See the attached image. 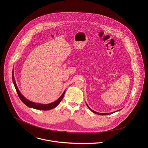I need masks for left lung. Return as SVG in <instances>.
I'll return each mask as SVG.
<instances>
[{"mask_svg":"<svg viewBox=\"0 0 148 148\" xmlns=\"http://www.w3.org/2000/svg\"><path fill=\"white\" fill-rule=\"evenodd\" d=\"M86 106H88V108L93 112V113H95V114H99V115H108V114H112V113H113L114 112H112V113H99V112H95V111H94V110H93L92 109H91L89 107V106L87 105V104L86 103ZM119 110H120H120H117V111H116L115 112H117V111H119Z\"/></svg>","mask_w":148,"mask_h":148,"instance_id":"obj_1","label":"left lung"}]
</instances>
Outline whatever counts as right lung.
Returning a JSON list of instances; mask_svg holds the SVG:
<instances>
[{
    "label": "right lung",
    "mask_w": 148,
    "mask_h": 148,
    "mask_svg": "<svg viewBox=\"0 0 148 148\" xmlns=\"http://www.w3.org/2000/svg\"><path fill=\"white\" fill-rule=\"evenodd\" d=\"M14 71V70H13ZM12 80H13V83L14 84V86L15 87L16 90L18 93V96L20 98V99L21 100V101L27 106L29 107V108H32L36 109H38V110H50L51 109L55 108L56 106H58L60 103L61 102V101L62 100L63 98L64 95L65 93V91L63 93L62 95V96L55 101L50 103V104H39V103H35L34 102L30 101L29 100H27V99H25L22 95H21L20 90H19L16 82H15V80L14 78V71H12Z\"/></svg>",
    "instance_id": "right-lung-1"
}]
</instances>
